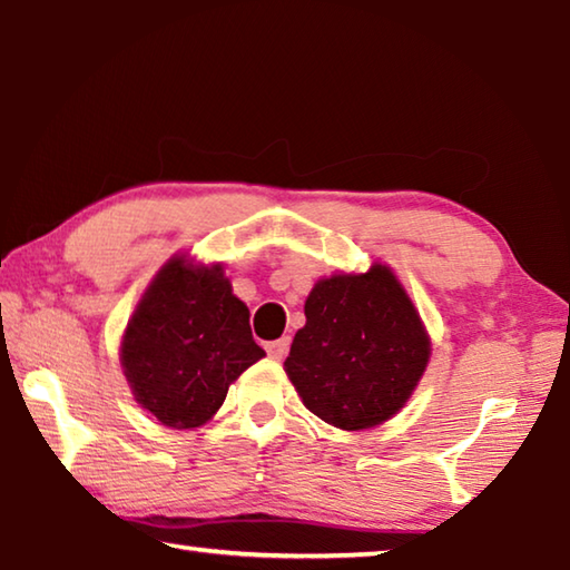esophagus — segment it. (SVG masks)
<instances>
[{
  "instance_id": "34e87169",
  "label": "esophagus",
  "mask_w": 570,
  "mask_h": 570,
  "mask_svg": "<svg viewBox=\"0 0 570 570\" xmlns=\"http://www.w3.org/2000/svg\"><path fill=\"white\" fill-rule=\"evenodd\" d=\"M286 352H288V340H286V336H282V340L266 344V354L272 356V360H284Z\"/></svg>"
}]
</instances>
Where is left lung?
I'll list each match as a JSON object with an SVG mask.
<instances>
[{
    "label": "left lung",
    "mask_w": 570,
    "mask_h": 570,
    "mask_svg": "<svg viewBox=\"0 0 570 570\" xmlns=\"http://www.w3.org/2000/svg\"><path fill=\"white\" fill-rule=\"evenodd\" d=\"M284 370L308 412L340 430L397 414L430 360V336L390 266L320 278Z\"/></svg>",
    "instance_id": "8db88e82"
}]
</instances>
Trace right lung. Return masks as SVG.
<instances>
[{
	"instance_id": "right-lung-1",
	"label": "right lung",
	"mask_w": 570,
	"mask_h": 570,
	"mask_svg": "<svg viewBox=\"0 0 570 570\" xmlns=\"http://www.w3.org/2000/svg\"><path fill=\"white\" fill-rule=\"evenodd\" d=\"M248 306L234 296L224 266L173 256L153 278L122 334L120 364L142 410L166 428L206 424L250 364Z\"/></svg>"
}]
</instances>
